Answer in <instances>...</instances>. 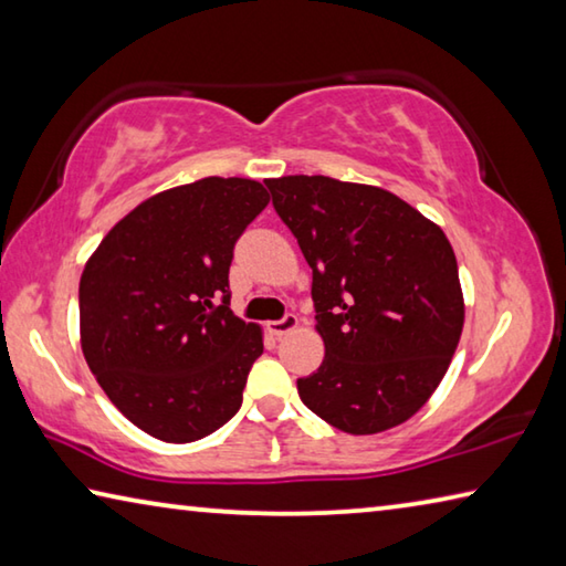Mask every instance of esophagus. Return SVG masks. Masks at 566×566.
I'll list each match as a JSON object with an SVG mask.
<instances>
[{"label": "esophagus", "mask_w": 566, "mask_h": 566, "mask_svg": "<svg viewBox=\"0 0 566 566\" xmlns=\"http://www.w3.org/2000/svg\"><path fill=\"white\" fill-rule=\"evenodd\" d=\"M296 327H300V319L294 317V314H286V317H282V319H276V322H270L266 324V329H270L274 337H284V334H290V332H294Z\"/></svg>", "instance_id": "1"}]
</instances>
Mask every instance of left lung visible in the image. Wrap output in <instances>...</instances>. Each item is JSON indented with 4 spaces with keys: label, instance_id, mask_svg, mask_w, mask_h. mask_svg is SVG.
Here are the masks:
<instances>
[{
    "label": "left lung",
    "instance_id": "left-lung-1",
    "mask_svg": "<svg viewBox=\"0 0 566 566\" xmlns=\"http://www.w3.org/2000/svg\"><path fill=\"white\" fill-rule=\"evenodd\" d=\"M312 266L324 359L296 389L347 434H377L427 405L462 337L464 296L442 229L387 189L332 177L264 179Z\"/></svg>",
    "mask_w": 566,
    "mask_h": 566
}]
</instances>
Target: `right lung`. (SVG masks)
Wrapping results in <instances>:
<instances>
[{"label": "right lung", "mask_w": 566, "mask_h": 566, "mask_svg": "<svg viewBox=\"0 0 566 566\" xmlns=\"http://www.w3.org/2000/svg\"><path fill=\"white\" fill-rule=\"evenodd\" d=\"M266 205L260 181L242 177L159 191L119 219L84 264V359L112 405L161 442H197L242 407L264 342L256 324L229 310V264Z\"/></svg>", "instance_id": "add662e5"}]
</instances>
